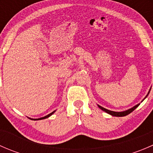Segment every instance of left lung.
I'll list each match as a JSON object with an SVG mask.
<instances>
[{
  "mask_svg": "<svg viewBox=\"0 0 153 153\" xmlns=\"http://www.w3.org/2000/svg\"><path fill=\"white\" fill-rule=\"evenodd\" d=\"M150 90H151V88H150V89H149V92H148L147 95H146V97H145V98H143V99L142 100V101H143V100L145 99V98H146V97L148 96V95H149V92H150ZM142 101H141V102H142ZM139 105H140V104H137V105L134 106L133 107L130 108V109H127V110L122 111V112H115V111H111V110H109V109H105V108L102 107V106H100V105H98V107L100 108V109H101V110L104 111V112H106V113L109 114V115H112V116H115V117H123V116H126V115H129V113H131V112H132V111H134V110H135V109H136V108L138 107V106H139Z\"/></svg>",
  "mask_w": 153,
  "mask_h": 153,
  "instance_id": "1",
  "label": "left lung"
}]
</instances>
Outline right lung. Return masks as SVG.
Wrapping results in <instances>:
<instances>
[{
    "instance_id": "right-lung-1",
    "label": "right lung",
    "mask_w": 153,
    "mask_h": 153,
    "mask_svg": "<svg viewBox=\"0 0 153 153\" xmlns=\"http://www.w3.org/2000/svg\"><path fill=\"white\" fill-rule=\"evenodd\" d=\"M56 110H55V111H53V112H51V113H49V115H46V116H44V117H42V118H36V119H33V118H30V119H32V120H42V119H45V118H49V116H51V115H52V114L53 113H55V112Z\"/></svg>"
}]
</instances>
